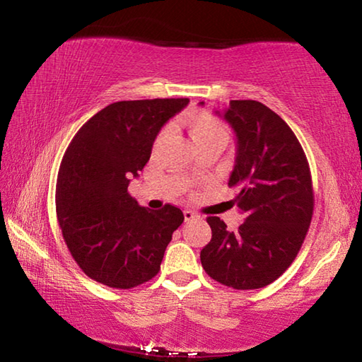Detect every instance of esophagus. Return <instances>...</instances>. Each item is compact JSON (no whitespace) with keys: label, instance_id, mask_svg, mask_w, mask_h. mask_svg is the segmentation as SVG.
Instances as JSON below:
<instances>
[{"label":"esophagus","instance_id":"esophagus-1","mask_svg":"<svg viewBox=\"0 0 362 362\" xmlns=\"http://www.w3.org/2000/svg\"><path fill=\"white\" fill-rule=\"evenodd\" d=\"M183 217H185V220H187V222H189V220H193V218H196V217H198V214H196V212H193V211H183Z\"/></svg>","mask_w":362,"mask_h":362}]
</instances>
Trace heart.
Listing matches in <instances>:
<instances>
[{"label": "heart", "instance_id": "1", "mask_svg": "<svg viewBox=\"0 0 362 362\" xmlns=\"http://www.w3.org/2000/svg\"><path fill=\"white\" fill-rule=\"evenodd\" d=\"M182 121L188 129L189 137H192L193 144L196 146L207 145V144H218L225 146V144L228 142V137H230L228 129H226L223 122L212 113H207V112L188 113L183 116ZM164 134H166V129H163L158 134L155 144H159V140L164 137Z\"/></svg>", "mask_w": 362, "mask_h": 362}]
</instances>
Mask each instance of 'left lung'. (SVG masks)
Returning a JSON list of instances; mask_svg holds the SVG:
<instances>
[{
  "label": "left lung",
  "mask_w": 362,
  "mask_h": 362,
  "mask_svg": "<svg viewBox=\"0 0 362 362\" xmlns=\"http://www.w3.org/2000/svg\"><path fill=\"white\" fill-rule=\"evenodd\" d=\"M203 103V102H201ZM223 118L238 139L228 187L246 220L228 231L207 217L212 240L201 265L217 283L238 291L272 284L296 260L313 217L315 194L308 159L287 122L257 100H231Z\"/></svg>",
  "instance_id": "8db88e82"
}]
</instances>
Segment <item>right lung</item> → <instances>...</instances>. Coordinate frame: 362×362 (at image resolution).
Masks as SVG:
<instances>
[{
    "instance_id": "right-lung-1",
    "label": "right lung",
    "mask_w": 362,
    "mask_h": 362,
    "mask_svg": "<svg viewBox=\"0 0 362 362\" xmlns=\"http://www.w3.org/2000/svg\"><path fill=\"white\" fill-rule=\"evenodd\" d=\"M188 99L122 100L95 113L66 148L56 211L64 241L86 276L113 289L155 278L183 212L151 211L127 192L148 163L158 132Z\"/></svg>"
}]
</instances>
